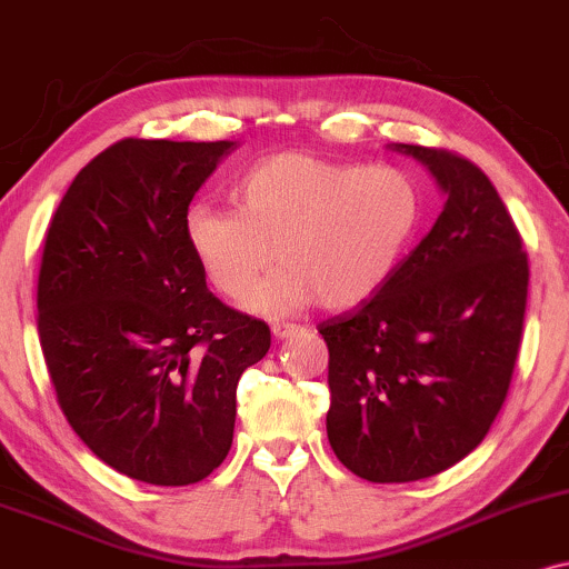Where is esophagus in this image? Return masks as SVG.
<instances>
[{"instance_id": "obj_1", "label": "esophagus", "mask_w": 569, "mask_h": 569, "mask_svg": "<svg viewBox=\"0 0 569 569\" xmlns=\"http://www.w3.org/2000/svg\"><path fill=\"white\" fill-rule=\"evenodd\" d=\"M270 331H272V337H276V339H289L291 333L299 331V326L297 323H283V320H276V323L270 326Z\"/></svg>"}]
</instances>
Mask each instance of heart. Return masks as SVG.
I'll return each instance as SVG.
<instances>
[{
    "label": "heart",
    "instance_id": "1",
    "mask_svg": "<svg viewBox=\"0 0 569 569\" xmlns=\"http://www.w3.org/2000/svg\"><path fill=\"white\" fill-rule=\"evenodd\" d=\"M238 209L198 201L184 236L211 283L241 299L272 253L283 266L246 299L259 315H289L318 299L345 310L368 299L406 254L421 222L413 174L310 153L259 161L236 188Z\"/></svg>",
    "mask_w": 569,
    "mask_h": 569
}]
</instances>
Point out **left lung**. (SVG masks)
Instances as JSON below:
<instances>
[{
	"label": "left lung",
	"mask_w": 569,
	"mask_h": 569,
	"mask_svg": "<svg viewBox=\"0 0 569 569\" xmlns=\"http://www.w3.org/2000/svg\"><path fill=\"white\" fill-rule=\"evenodd\" d=\"M389 148L427 167L445 207L371 299L318 331L328 345L333 453L368 482H413L469 456L496 421L530 267L482 169L448 150Z\"/></svg>",
	"instance_id": "1"
}]
</instances>
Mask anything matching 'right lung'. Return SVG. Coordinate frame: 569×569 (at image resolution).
<instances>
[{
	"label": "right lung",
	"mask_w": 569,
	"mask_h": 569,
	"mask_svg": "<svg viewBox=\"0 0 569 569\" xmlns=\"http://www.w3.org/2000/svg\"><path fill=\"white\" fill-rule=\"evenodd\" d=\"M238 142L121 140L66 190L39 270V339L68 423L121 475L180 488L228 456L262 320L207 289L184 211Z\"/></svg>",
	"instance_id": "right-lung-1"
}]
</instances>
